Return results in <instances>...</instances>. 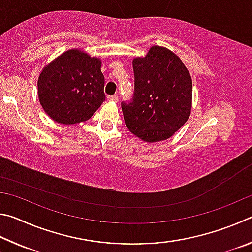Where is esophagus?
I'll return each instance as SVG.
<instances>
[{
	"label": "esophagus",
	"mask_w": 252,
	"mask_h": 252,
	"mask_svg": "<svg viewBox=\"0 0 252 252\" xmlns=\"http://www.w3.org/2000/svg\"><path fill=\"white\" fill-rule=\"evenodd\" d=\"M107 99L109 101H114V103H118V96L117 95H113V96H108Z\"/></svg>",
	"instance_id": "esophagus-1"
}]
</instances>
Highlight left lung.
I'll use <instances>...</instances> for the list:
<instances>
[{"label": "left lung", "instance_id": "obj_1", "mask_svg": "<svg viewBox=\"0 0 252 252\" xmlns=\"http://www.w3.org/2000/svg\"><path fill=\"white\" fill-rule=\"evenodd\" d=\"M133 67L134 98L122 103L127 128L146 143L170 138L190 116V73L173 51L158 45L135 57Z\"/></svg>", "mask_w": 252, "mask_h": 252}]
</instances>
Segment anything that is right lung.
<instances>
[{"label":"right lung","mask_w":252,"mask_h":252,"mask_svg":"<svg viewBox=\"0 0 252 252\" xmlns=\"http://www.w3.org/2000/svg\"><path fill=\"white\" fill-rule=\"evenodd\" d=\"M101 60L72 48L50 62L37 81L41 106L53 121L73 125L90 119L105 100Z\"/></svg>","instance_id":"right-lung-1"}]
</instances>
